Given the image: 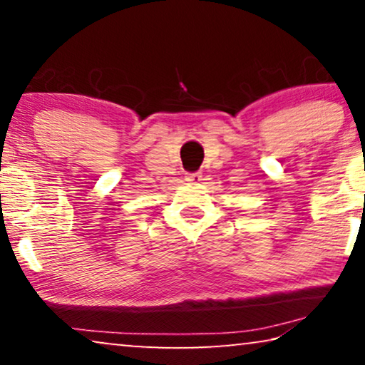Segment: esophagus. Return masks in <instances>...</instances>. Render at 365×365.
<instances>
[{
    "mask_svg": "<svg viewBox=\"0 0 365 365\" xmlns=\"http://www.w3.org/2000/svg\"><path fill=\"white\" fill-rule=\"evenodd\" d=\"M186 181H187V182H191V184H199V182L202 181V174H201V173H192V174H187Z\"/></svg>",
    "mask_w": 365,
    "mask_h": 365,
    "instance_id": "34e87169",
    "label": "esophagus"
}]
</instances>
